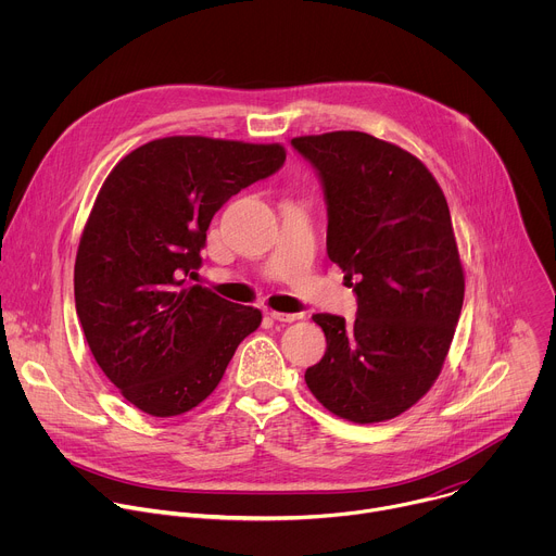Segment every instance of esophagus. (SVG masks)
I'll return each instance as SVG.
<instances>
[{
  "mask_svg": "<svg viewBox=\"0 0 556 556\" xmlns=\"http://www.w3.org/2000/svg\"><path fill=\"white\" fill-rule=\"evenodd\" d=\"M270 314V319H275V321H279V324H292V321H296V319H301V314L299 312H268Z\"/></svg>",
  "mask_w": 556,
  "mask_h": 556,
  "instance_id": "1",
  "label": "esophagus"
}]
</instances>
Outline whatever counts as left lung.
Returning <instances> with one entry per match:
<instances>
[{"instance_id":"8db88e82","label":"left lung","mask_w":556,"mask_h":556,"mask_svg":"<svg viewBox=\"0 0 556 556\" xmlns=\"http://www.w3.org/2000/svg\"><path fill=\"white\" fill-rule=\"evenodd\" d=\"M328 206V257L356 294V319L314 314L328 350L305 369L314 399L369 425L416 405L438 378L464 301L451 213L409 151L363 131L290 140Z\"/></svg>"}]
</instances>
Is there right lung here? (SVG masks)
<instances>
[{
    "mask_svg": "<svg viewBox=\"0 0 556 556\" xmlns=\"http://www.w3.org/2000/svg\"><path fill=\"white\" fill-rule=\"evenodd\" d=\"M286 163L281 144L151 140L112 169L84 228L74 301L103 374L155 418L198 407L262 324L257 307L187 286L222 204Z\"/></svg>",
    "mask_w": 556,
    "mask_h": 556,
    "instance_id": "right-lung-1",
    "label": "right lung"
}]
</instances>
